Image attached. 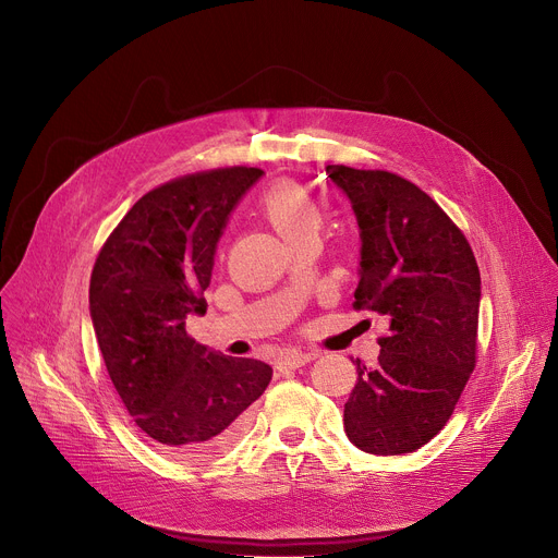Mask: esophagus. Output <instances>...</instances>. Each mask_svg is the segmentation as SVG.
<instances>
[{"label": "esophagus", "mask_w": 558, "mask_h": 558, "mask_svg": "<svg viewBox=\"0 0 558 558\" xmlns=\"http://www.w3.org/2000/svg\"><path fill=\"white\" fill-rule=\"evenodd\" d=\"M315 360V353H302V351H287L280 360H278V368L280 371H295L300 366H304L306 362Z\"/></svg>", "instance_id": "esophagus-1"}]
</instances>
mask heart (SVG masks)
Here are the masks:
<instances>
[{
    "instance_id": "obj_1",
    "label": "heart",
    "mask_w": 558,
    "mask_h": 558,
    "mask_svg": "<svg viewBox=\"0 0 558 558\" xmlns=\"http://www.w3.org/2000/svg\"><path fill=\"white\" fill-rule=\"evenodd\" d=\"M263 211L287 243L306 233H317L323 222L320 207L293 183L274 185L263 198Z\"/></svg>"
}]
</instances>
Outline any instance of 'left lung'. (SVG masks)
I'll return each instance as SVG.
<instances>
[{"label":"left lung","mask_w":558,"mask_h":558,"mask_svg":"<svg viewBox=\"0 0 558 558\" xmlns=\"http://www.w3.org/2000/svg\"><path fill=\"white\" fill-rule=\"evenodd\" d=\"M360 227L355 306L384 315L379 364H357L344 404L349 439L371 454H404L450 420L474 368L482 278L465 235L411 181L327 166Z\"/></svg>","instance_id":"left-lung-1"}]
</instances>
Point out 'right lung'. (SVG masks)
Here are the masks:
<instances>
[{"label":"right lung","instance_id":"add662e5","mask_svg":"<svg viewBox=\"0 0 558 558\" xmlns=\"http://www.w3.org/2000/svg\"><path fill=\"white\" fill-rule=\"evenodd\" d=\"M258 168H225L147 192L104 245L90 278V317L110 379L136 426L163 452L211 459L243 435L274 368L192 340L214 256Z\"/></svg>","mask_w":558,"mask_h":558}]
</instances>
